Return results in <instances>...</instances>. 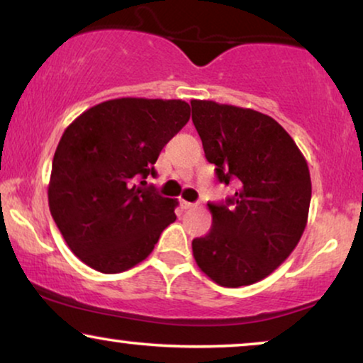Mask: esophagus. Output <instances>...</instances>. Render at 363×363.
<instances>
[{
	"instance_id": "obj_1",
	"label": "esophagus",
	"mask_w": 363,
	"mask_h": 363,
	"mask_svg": "<svg viewBox=\"0 0 363 363\" xmlns=\"http://www.w3.org/2000/svg\"><path fill=\"white\" fill-rule=\"evenodd\" d=\"M195 206H196L195 203H190V201L182 200V208H183V210H191V208H195Z\"/></svg>"
}]
</instances>
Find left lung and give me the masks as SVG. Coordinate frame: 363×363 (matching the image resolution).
I'll return each instance as SVG.
<instances>
[{
	"mask_svg": "<svg viewBox=\"0 0 363 363\" xmlns=\"http://www.w3.org/2000/svg\"><path fill=\"white\" fill-rule=\"evenodd\" d=\"M191 104V121L221 183L235 196L208 205L213 225L193 240V257L223 287L250 286L284 262L306 230L311 173L292 137L274 118L215 101Z\"/></svg>",
	"mask_w": 363,
	"mask_h": 363,
	"instance_id": "obj_1",
	"label": "left lung"
}]
</instances>
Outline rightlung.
Listing matches in <instances>:
<instances>
[{"label": "right lung", "instance_id": "right-lung-1", "mask_svg": "<svg viewBox=\"0 0 363 363\" xmlns=\"http://www.w3.org/2000/svg\"><path fill=\"white\" fill-rule=\"evenodd\" d=\"M188 121L190 106L182 99L121 97L87 108L64 130L49 178V210L89 267L104 274L130 269L177 220V200L137 182L155 177L162 148Z\"/></svg>", "mask_w": 363, "mask_h": 363}]
</instances>
